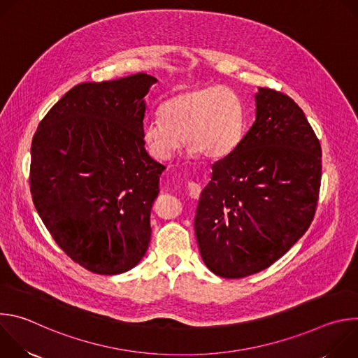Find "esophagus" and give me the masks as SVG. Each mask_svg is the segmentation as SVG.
Instances as JSON below:
<instances>
[{
    "mask_svg": "<svg viewBox=\"0 0 358 358\" xmlns=\"http://www.w3.org/2000/svg\"><path fill=\"white\" fill-rule=\"evenodd\" d=\"M187 188H188V192H189V196L191 198H198L199 194H201V185L194 182V181H189L187 184Z\"/></svg>",
    "mask_w": 358,
    "mask_h": 358,
    "instance_id": "obj_1",
    "label": "esophagus"
}]
</instances>
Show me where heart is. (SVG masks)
Listing matches in <instances>:
<instances>
[{"mask_svg": "<svg viewBox=\"0 0 358 358\" xmlns=\"http://www.w3.org/2000/svg\"><path fill=\"white\" fill-rule=\"evenodd\" d=\"M159 117L144 123L141 137L160 162L173 159L182 136L189 156L224 159L239 145L246 124L242 99L227 86L185 87L163 101Z\"/></svg>", "mask_w": 358, "mask_h": 358, "instance_id": "obj_1", "label": "heart"}]
</instances>
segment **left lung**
I'll use <instances>...</instances> for the list:
<instances>
[{
    "label": "left lung",
    "instance_id": "1",
    "mask_svg": "<svg viewBox=\"0 0 358 358\" xmlns=\"http://www.w3.org/2000/svg\"><path fill=\"white\" fill-rule=\"evenodd\" d=\"M257 120L213 164L194 221L203 264L215 275L258 273L309 229L319 199L322 147L294 100L258 87Z\"/></svg>",
    "mask_w": 358,
    "mask_h": 358
}]
</instances>
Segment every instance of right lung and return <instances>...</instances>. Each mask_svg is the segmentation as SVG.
<instances>
[{
    "mask_svg": "<svg viewBox=\"0 0 358 358\" xmlns=\"http://www.w3.org/2000/svg\"><path fill=\"white\" fill-rule=\"evenodd\" d=\"M156 82L136 73L76 85L32 138L35 208L61 249L93 273L130 271L150 243V213L166 169L141 137L144 96Z\"/></svg>",
    "mask_w": 358,
    "mask_h": 358,
    "instance_id": "add662e5",
    "label": "right lung"
}]
</instances>
